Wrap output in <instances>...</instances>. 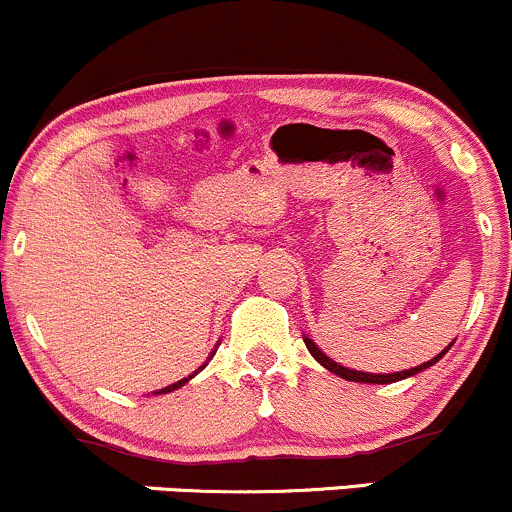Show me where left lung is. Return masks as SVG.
<instances>
[{"instance_id": "left-lung-1", "label": "left lung", "mask_w": 512, "mask_h": 512, "mask_svg": "<svg viewBox=\"0 0 512 512\" xmlns=\"http://www.w3.org/2000/svg\"><path fill=\"white\" fill-rule=\"evenodd\" d=\"M305 346H307V351H310L312 356H315L317 361H320V364L327 368V371H332V373H337V376H342V378H346V381H356V383H395V381H400V378H408V376H415V373H420L422 368H430L432 364H437L439 359H442L444 354H447L449 351V344L447 349L442 351V354L439 356H434L432 361H427V364H420V366H415V368H410V371H398V373H361V371H351V368H344V366H339V364H334L332 359H329V356H324L320 349H317L315 346V342H312V339H305Z\"/></svg>"}]
</instances>
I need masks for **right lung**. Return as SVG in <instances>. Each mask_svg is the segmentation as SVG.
<instances>
[{
    "mask_svg": "<svg viewBox=\"0 0 512 512\" xmlns=\"http://www.w3.org/2000/svg\"><path fill=\"white\" fill-rule=\"evenodd\" d=\"M192 376H195V373H192ZM190 376V378H192ZM183 383H188V378H183V381H178V383H173V386H168V388H161V390H158V393H170V390H175V388H180V386H183Z\"/></svg>",
    "mask_w": 512,
    "mask_h": 512,
    "instance_id": "add662e5",
    "label": "right lung"
}]
</instances>
